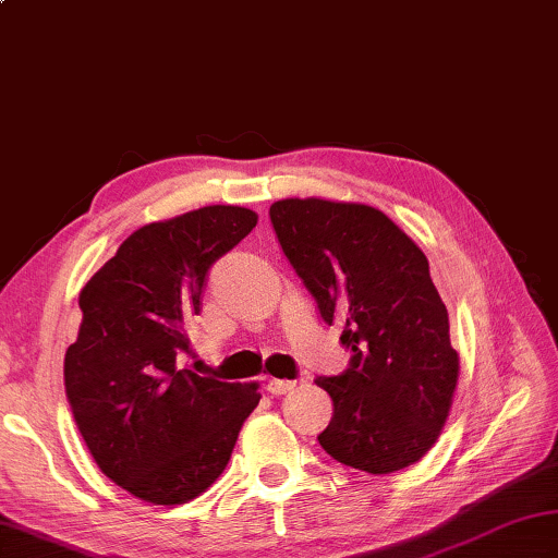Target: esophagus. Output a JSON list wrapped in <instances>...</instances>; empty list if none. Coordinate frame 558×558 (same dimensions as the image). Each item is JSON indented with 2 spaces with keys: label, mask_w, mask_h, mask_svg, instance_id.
<instances>
[{
  "label": "esophagus",
  "mask_w": 558,
  "mask_h": 558,
  "mask_svg": "<svg viewBox=\"0 0 558 558\" xmlns=\"http://www.w3.org/2000/svg\"><path fill=\"white\" fill-rule=\"evenodd\" d=\"M294 381H282V378H270L268 381V390L272 396H288V393H292L294 390Z\"/></svg>",
  "instance_id": "34e87169"
}]
</instances>
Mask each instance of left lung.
Wrapping results in <instances>:
<instances>
[{
  "label": "left lung",
  "mask_w": 558,
  "mask_h": 558,
  "mask_svg": "<svg viewBox=\"0 0 558 558\" xmlns=\"http://www.w3.org/2000/svg\"><path fill=\"white\" fill-rule=\"evenodd\" d=\"M270 222L324 322L345 326L340 340L352 350L345 374L316 378L333 398L318 444L369 475L414 465L441 436L460 376L429 260L366 204L282 198Z\"/></svg>",
  "instance_id": "left-lung-1"
}]
</instances>
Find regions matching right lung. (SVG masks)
I'll list each match as a JSON object with an SVG mask.
<instances>
[{
	"label": "right lung",
	"mask_w": 558,
	"mask_h": 558,
	"mask_svg": "<svg viewBox=\"0 0 558 558\" xmlns=\"http://www.w3.org/2000/svg\"><path fill=\"white\" fill-rule=\"evenodd\" d=\"M256 222L242 206L148 222L78 294L66 398L102 475L141 501L180 506L204 494L258 405V381L225 384L177 366L210 266Z\"/></svg>",
	"instance_id": "add662e5"
}]
</instances>
